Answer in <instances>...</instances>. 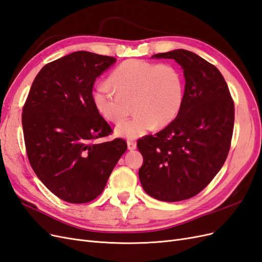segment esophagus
Segmentation results:
<instances>
[{
    "instance_id": "34e87169",
    "label": "esophagus",
    "mask_w": 262,
    "mask_h": 262,
    "mask_svg": "<svg viewBox=\"0 0 262 262\" xmlns=\"http://www.w3.org/2000/svg\"><path fill=\"white\" fill-rule=\"evenodd\" d=\"M128 148L130 150L136 149L137 148V143H136V142H134V141H128Z\"/></svg>"
}]
</instances>
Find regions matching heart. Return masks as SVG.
<instances>
[{"instance_id": "heart-1", "label": "heart", "mask_w": 262, "mask_h": 262, "mask_svg": "<svg viewBox=\"0 0 262 262\" xmlns=\"http://www.w3.org/2000/svg\"><path fill=\"white\" fill-rule=\"evenodd\" d=\"M109 83H99L93 91V104L106 120L118 123L129 114L132 102L136 116L119 124L116 133L126 139H138L153 129L165 126L175 119L184 100V77L169 63L130 59L118 66Z\"/></svg>"}]
</instances>
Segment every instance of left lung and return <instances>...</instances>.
<instances>
[{"instance_id": "1", "label": "left lung", "mask_w": 262, "mask_h": 262, "mask_svg": "<svg viewBox=\"0 0 262 262\" xmlns=\"http://www.w3.org/2000/svg\"><path fill=\"white\" fill-rule=\"evenodd\" d=\"M153 58L173 59L181 66L185 94L177 117L162 131L138 141L143 156L139 178L148 195L177 202L201 192L225 163L234 101L217 68L195 53L177 49Z\"/></svg>"}]
</instances>
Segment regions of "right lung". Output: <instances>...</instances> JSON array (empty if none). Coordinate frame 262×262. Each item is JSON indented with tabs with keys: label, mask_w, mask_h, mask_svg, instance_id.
I'll return each instance as SVG.
<instances>
[{
	"label": "right lung",
	"mask_w": 262,
	"mask_h": 262,
	"mask_svg": "<svg viewBox=\"0 0 262 262\" xmlns=\"http://www.w3.org/2000/svg\"><path fill=\"white\" fill-rule=\"evenodd\" d=\"M115 62L87 51L54 60L39 71L23 107L31 168L53 194L69 203L96 199L128 147L120 138L95 142L113 129L93 104V86Z\"/></svg>",
	"instance_id": "right-lung-1"
}]
</instances>
